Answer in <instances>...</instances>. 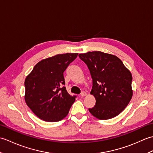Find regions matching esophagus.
<instances>
[{
    "instance_id": "esophagus-1",
    "label": "esophagus",
    "mask_w": 153,
    "mask_h": 153,
    "mask_svg": "<svg viewBox=\"0 0 153 153\" xmlns=\"http://www.w3.org/2000/svg\"><path fill=\"white\" fill-rule=\"evenodd\" d=\"M86 95H87L86 92H85V91H82V93H81V96H82V97H85Z\"/></svg>"
}]
</instances>
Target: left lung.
Here are the masks:
<instances>
[{
	"mask_svg": "<svg viewBox=\"0 0 153 153\" xmlns=\"http://www.w3.org/2000/svg\"><path fill=\"white\" fill-rule=\"evenodd\" d=\"M79 57L88 67L93 79L91 93L96 103L89 111L99 120L118 116L133 95L131 72L114 55L93 51L79 54Z\"/></svg>",
	"mask_w": 153,
	"mask_h": 153,
	"instance_id": "1",
	"label": "left lung"
}]
</instances>
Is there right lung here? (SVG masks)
Instances as JSON below:
<instances>
[{
    "mask_svg": "<svg viewBox=\"0 0 153 153\" xmlns=\"http://www.w3.org/2000/svg\"><path fill=\"white\" fill-rule=\"evenodd\" d=\"M78 53H66L38 62L25 80V100L38 118L55 122L66 117L76 96L64 87V71Z\"/></svg>",
    "mask_w": 153,
    "mask_h": 153,
    "instance_id": "right-lung-1",
    "label": "right lung"
}]
</instances>
